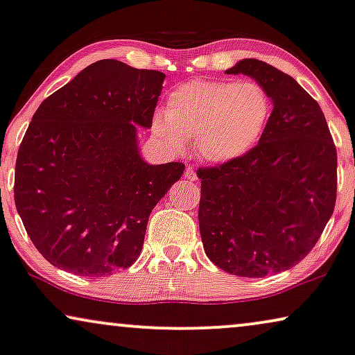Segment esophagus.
<instances>
[{
  "label": "esophagus",
  "instance_id": "1",
  "mask_svg": "<svg viewBox=\"0 0 355 355\" xmlns=\"http://www.w3.org/2000/svg\"><path fill=\"white\" fill-rule=\"evenodd\" d=\"M183 177H185L188 182H196V180H198V177H196V172H195V170H193V167H190V165H188V167H187L185 175H183Z\"/></svg>",
  "mask_w": 355,
  "mask_h": 355
}]
</instances>
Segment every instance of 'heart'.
<instances>
[{"instance_id": "1", "label": "heart", "mask_w": 355, "mask_h": 355, "mask_svg": "<svg viewBox=\"0 0 355 355\" xmlns=\"http://www.w3.org/2000/svg\"><path fill=\"white\" fill-rule=\"evenodd\" d=\"M270 113V98L257 83L195 78L168 93L152 131L173 152H182L193 139L201 159L226 164L259 144Z\"/></svg>"}]
</instances>
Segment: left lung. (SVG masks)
Segmentation results:
<instances>
[{"instance_id": "1", "label": "left lung", "mask_w": 355, "mask_h": 355, "mask_svg": "<svg viewBox=\"0 0 355 355\" xmlns=\"http://www.w3.org/2000/svg\"><path fill=\"white\" fill-rule=\"evenodd\" d=\"M226 73L254 78L273 110L249 154L198 168L200 234L224 272L266 277L297 266L315 248L334 211L338 154L320 105L297 80L257 58Z\"/></svg>"}]
</instances>
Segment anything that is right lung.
I'll list each match as a JSON object with an SVG mask.
<instances>
[{
	"instance_id": "right-lung-1",
	"label": "right lung",
	"mask_w": 355,
	"mask_h": 355,
	"mask_svg": "<svg viewBox=\"0 0 355 355\" xmlns=\"http://www.w3.org/2000/svg\"><path fill=\"white\" fill-rule=\"evenodd\" d=\"M165 75L105 58L46 98L16 159L15 203L35 249L53 267L105 277L131 267L154 206L185 165H149V129Z\"/></svg>"
}]
</instances>
